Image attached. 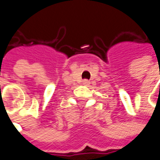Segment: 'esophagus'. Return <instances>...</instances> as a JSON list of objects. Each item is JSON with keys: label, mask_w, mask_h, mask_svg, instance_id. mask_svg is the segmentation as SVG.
Instances as JSON below:
<instances>
[{"label": "esophagus", "mask_w": 160, "mask_h": 160, "mask_svg": "<svg viewBox=\"0 0 160 160\" xmlns=\"http://www.w3.org/2000/svg\"><path fill=\"white\" fill-rule=\"evenodd\" d=\"M83 84H84V85H88V84H89V81L86 80V79H84V81H83Z\"/></svg>", "instance_id": "34e87169"}]
</instances>
